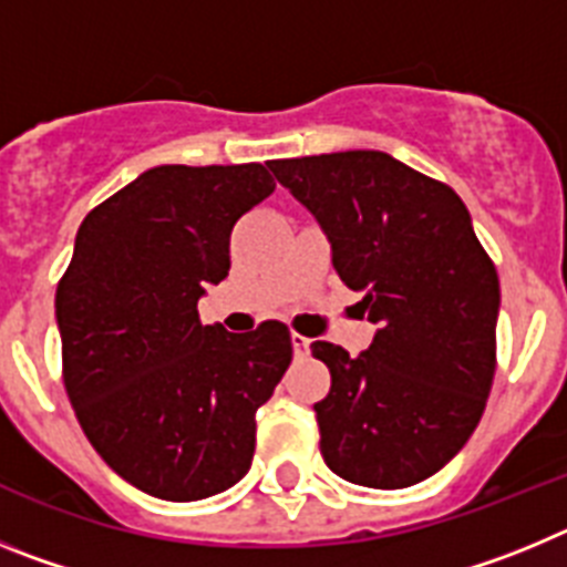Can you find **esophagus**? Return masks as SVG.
Segmentation results:
<instances>
[{"label": "esophagus", "mask_w": 567, "mask_h": 567, "mask_svg": "<svg viewBox=\"0 0 567 567\" xmlns=\"http://www.w3.org/2000/svg\"><path fill=\"white\" fill-rule=\"evenodd\" d=\"M292 349H295V354H298V358H303V354H309V340L303 338V334L292 332Z\"/></svg>", "instance_id": "obj_1"}]
</instances>
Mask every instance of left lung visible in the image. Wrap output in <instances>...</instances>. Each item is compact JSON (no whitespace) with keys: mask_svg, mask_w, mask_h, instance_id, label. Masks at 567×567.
I'll return each instance as SVG.
<instances>
[{"mask_svg":"<svg viewBox=\"0 0 567 567\" xmlns=\"http://www.w3.org/2000/svg\"><path fill=\"white\" fill-rule=\"evenodd\" d=\"M320 224L334 272L378 323L349 358L315 340L332 389L315 403L338 477L405 488L432 477L483 417L497 360L499 280L452 187L380 150L269 162Z\"/></svg>","mask_w":567,"mask_h":567,"instance_id":"left-lung-1","label":"left lung"}]
</instances>
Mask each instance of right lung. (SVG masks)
<instances>
[{
  "label": "right lung",
  "instance_id": "add662e5",
  "mask_svg": "<svg viewBox=\"0 0 567 567\" xmlns=\"http://www.w3.org/2000/svg\"><path fill=\"white\" fill-rule=\"evenodd\" d=\"M275 182L264 164H162L82 221L56 289L64 389L99 457L150 497L193 503L252 465L255 412L292 363L289 329L204 327L229 233Z\"/></svg>",
  "mask_w": 567,
  "mask_h": 567
}]
</instances>
